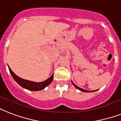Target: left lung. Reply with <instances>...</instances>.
<instances>
[{
    "label": "left lung",
    "instance_id": "left-lung-1",
    "mask_svg": "<svg viewBox=\"0 0 121 121\" xmlns=\"http://www.w3.org/2000/svg\"><path fill=\"white\" fill-rule=\"evenodd\" d=\"M71 83H72V84H73V85H74V86H75V88H77V89H79V90H80V91H82V92H86V93H89V92H94V91H97V90H95V91H87V90H85V89H82V88H79L78 86H76V85H75V84H74V83H73L72 81H71Z\"/></svg>",
    "mask_w": 121,
    "mask_h": 121
}]
</instances>
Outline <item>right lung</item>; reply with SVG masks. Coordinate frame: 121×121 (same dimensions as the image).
Masks as SVG:
<instances>
[{
  "label": "right lung",
  "instance_id": "add662e5",
  "mask_svg": "<svg viewBox=\"0 0 121 121\" xmlns=\"http://www.w3.org/2000/svg\"><path fill=\"white\" fill-rule=\"evenodd\" d=\"M9 69L10 73L14 79L15 81H16L17 83H18L20 86H21L22 88L28 89V90H30V91H37L42 90L45 87L48 86L49 84L52 83L53 79V74L47 80H45V81H43V82L36 83V82H34V81H28V80L23 79L22 78H21L18 77V76H17L16 74L13 72L12 69L10 68L9 66Z\"/></svg>",
  "mask_w": 121,
  "mask_h": 121
}]
</instances>
